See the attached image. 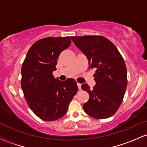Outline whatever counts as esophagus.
I'll list each match as a JSON object with an SVG mask.
<instances>
[{
	"mask_svg": "<svg viewBox=\"0 0 147 147\" xmlns=\"http://www.w3.org/2000/svg\"><path fill=\"white\" fill-rule=\"evenodd\" d=\"M77 86H78L79 90H81V88H82V84L79 83H77Z\"/></svg>",
	"mask_w": 147,
	"mask_h": 147,
	"instance_id": "esophagus-1",
	"label": "esophagus"
}]
</instances>
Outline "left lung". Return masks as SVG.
Listing matches in <instances>:
<instances>
[{"mask_svg": "<svg viewBox=\"0 0 147 147\" xmlns=\"http://www.w3.org/2000/svg\"><path fill=\"white\" fill-rule=\"evenodd\" d=\"M76 46L87 57L96 85L90 89L82 85L89 94L83 105L86 113L96 119H106L115 113L122 104L127 86V71L124 59L110 40L102 36H71Z\"/></svg>", "mask_w": 147, "mask_h": 147, "instance_id": "obj_1", "label": "left lung"}]
</instances>
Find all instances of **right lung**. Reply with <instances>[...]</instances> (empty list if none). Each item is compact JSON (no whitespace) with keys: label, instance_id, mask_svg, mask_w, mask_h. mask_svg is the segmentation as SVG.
Here are the masks:
<instances>
[{"label":"right lung","instance_id":"right-lung-1","mask_svg":"<svg viewBox=\"0 0 147 147\" xmlns=\"http://www.w3.org/2000/svg\"><path fill=\"white\" fill-rule=\"evenodd\" d=\"M70 44V36L41 38L30 47L22 65L21 84L25 100L43 120L63 117L78 90L74 79L59 81L52 75L61 52Z\"/></svg>","mask_w":147,"mask_h":147}]
</instances>
